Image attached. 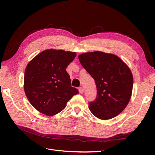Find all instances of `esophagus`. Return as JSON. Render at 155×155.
I'll use <instances>...</instances> for the list:
<instances>
[{
	"label": "esophagus",
	"instance_id": "1",
	"mask_svg": "<svg viewBox=\"0 0 155 155\" xmlns=\"http://www.w3.org/2000/svg\"><path fill=\"white\" fill-rule=\"evenodd\" d=\"M79 93H81V94H83V92H84V89H83V87H80L79 88Z\"/></svg>",
	"mask_w": 155,
	"mask_h": 155
}]
</instances>
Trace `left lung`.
<instances>
[{
  "instance_id": "left-lung-1",
  "label": "left lung",
  "mask_w": 155,
  "mask_h": 155,
  "mask_svg": "<svg viewBox=\"0 0 155 155\" xmlns=\"http://www.w3.org/2000/svg\"><path fill=\"white\" fill-rule=\"evenodd\" d=\"M79 59L96 85V100L88 103L92 113L101 120L118 115L132 94L133 78L129 68L118 56L98 51L82 54Z\"/></svg>"
}]
</instances>
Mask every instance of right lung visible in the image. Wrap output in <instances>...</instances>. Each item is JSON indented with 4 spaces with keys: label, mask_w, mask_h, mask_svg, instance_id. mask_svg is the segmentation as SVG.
Listing matches in <instances>:
<instances>
[{
    "label": "right lung",
    "mask_w": 155,
    "mask_h": 155,
    "mask_svg": "<svg viewBox=\"0 0 155 155\" xmlns=\"http://www.w3.org/2000/svg\"><path fill=\"white\" fill-rule=\"evenodd\" d=\"M76 54L63 50H46L28 64L24 88L30 104L41 113L53 116L62 111L77 88L71 86L66 68Z\"/></svg>",
    "instance_id": "obj_1"
}]
</instances>
